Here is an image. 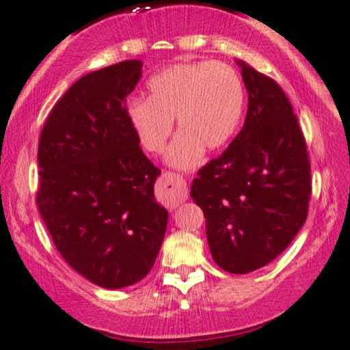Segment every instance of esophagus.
I'll return each instance as SVG.
<instances>
[{
    "label": "esophagus",
    "mask_w": 350,
    "mask_h": 350,
    "mask_svg": "<svg viewBox=\"0 0 350 350\" xmlns=\"http://www.w3.org/2000/svg\"><path fill=\"white\" fill-rule=\"evenodd\" d=\"M161 190L170 208H176L187 198V183L183 176L176 174V172L166 171L161 176Z\"/></svg>",
    "instance_id": "1"
}]
</instances>
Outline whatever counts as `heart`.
<instances>
[{"label":"heart","instance_id":"obj_1","mask_svg":"<svg viewBox=\"0 0 350 350\" xmlns=\"http://www.w3.org/2000/svg\"><path fill=\"white\" fill-rule=\"evenodd\" d=\"M148 98L127 105V119L148 153H160L176 124L180 131L167 152L171 165L189 170L203 147L226 145L241 122L245 88L237 70L219 61L176 63L148 79Z\"/></svg>","mask_w":350,"mask_h":350}]
</instances>
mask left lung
<instances>
[{
	"instance_id": "left-lung-1",
	"label": "left lung",
	"mask_w": 350,
	"mask_h": 350,
	"mask_svg": "<svg viewBox=\"0 0 350 350\" xmlns=\"http://www.w3.org/2000/svg\"><path fill=\"white\" fill-rule=\"evenodd\" d=\"M249 92L244 127L193 179L213 260L252 273L294 241L308 215L310 158L293 105L271 77L237 61Z\"/></svg>"
}]
</instances>
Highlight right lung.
Returning <instances> with one entry per match:
<instances>
[{
    "instance_id": "right-lung-1",
    "label": "right lung",
    "mask_w": 350,
    "mask_h": 350,
    "mask_svg": "<svg viewBox=\"0 0 350 350\" xmlns=\"http://www.w3.org/2000/svg\"><path fill=\"white\" fill-rule=\"evenodd\" d=\"M140 77L139 59L81 77L53 106L38 140L43 223L69 267L106 289L147 276L167 226L153 192L161 171L127 119Z\"/></svg>"
}]
</instances>
